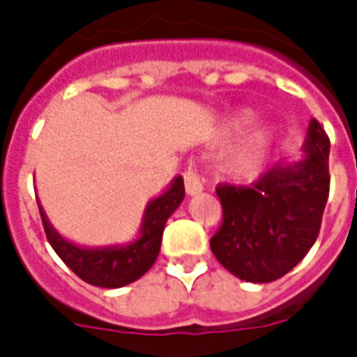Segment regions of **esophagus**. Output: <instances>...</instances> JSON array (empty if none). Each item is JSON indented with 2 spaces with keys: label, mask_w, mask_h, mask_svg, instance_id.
<instances>
[{
  "label": "esophagus",
  "mask_w": 357,
  "mask_h": 357,
  "mask_svg": "<svg viewBox=\"0 0 357 357\" xmlns=\"http://www.w3.org/2000/svg\"><path fill=\"white\" fill-rule=\"evenodd\" d=\"M183 178H185L187 195L195 197V195H199L204 191V181H202L201 174L197 170H187L185 174H183Z\"/></svg>",
  "instance_id": "1"
}]
</instances>
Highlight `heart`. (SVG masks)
Instances as JSON below:
<instances>
[{"instance_id": "b5f03b06", "label": "heart", "mask_w": 357, "mask_h": 357, "mask_svg": "<svg viewBox=\"0 0 357 357\" xmlns=\"http://www.w3.org/2000/svg\"><path fill=\"white\" fill-rule=\"evenodd\" d=\"M256 122V114L250 110H243L239 114H235L233 120L229 122V130L233 133L245 132L247 128ZM266 151H268V141L264 133H258L255 137L239 147L233 153L227 162H225L224 170L229 178L237 179V181H245V179L256 178L260 170H262V164L266 160Z\"/></svg>"}]
</instances>
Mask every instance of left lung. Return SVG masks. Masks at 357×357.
Masks as SVG:
<instances>
[{"label":"left lung","instance_id":"obj_1","mask_svg":"<svg viewBox=\"0 0 357 357\" xmlns=\"http://www.w3.org/2000/svg\"><path fill=\"white\" fill-rule=\"evenodd\" d=\"M329 147L312 118L300 160L275 164L248 187H216L224 220L210 248L227 271L248 283H271L307 255L329 197Z\"/></svg>","mask_w":357,"mask_h":357}]
</instances>
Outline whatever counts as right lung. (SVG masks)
<instances>
[{
  "label": "right lung",
  "mask_w": 357,
  "mask_h": 357,
  "mask_svg": "<svg viewBox=\"0 0 357 357\" xmlns=\"http://www.w3.org/2000/svg\"><path fill=\"white\" fill-rule=\"evenodd\" d=\"M183 197H185L183 178L178 176L172 179V183L162 195L149 201L147 208L143 212L137 239L126 245H109V247H80L73 241L65 239L51 225L50 218L40 202L38 206H40L47 241L59 258L86 283L102 289H118L137 281L155 264L160 252L164 225L181 204Z\"/></svg>",
  "instance_id": "obj_1"
}]
</instances>
